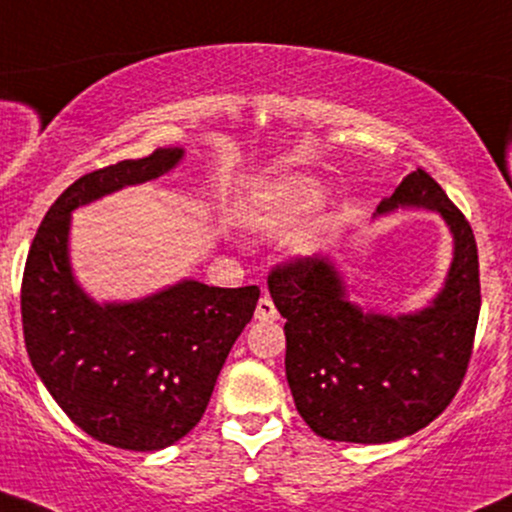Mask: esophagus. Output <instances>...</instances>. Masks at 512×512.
Here are the masks:
<instances>
[{"instance_id": "obj_1", "label": "esophagus", "mask_w": 512, "mask_h": 512, "mask_svg": "<svg viewBox=\"0 0 512 512\" xmlns=\"http://www.w3.org/2000/svg\"><path fill=\"white\" fill-rule=\"evenodd\" d=\"M256 320H261V323H273V320H277V308L268 294L261 296V301H258Z\"/></svg>"}]
</instances>
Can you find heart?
I'll return each instance as SVG.
<instances>
[{
    "mask_svg": "<svg viewBox=\"0 0 512 512\" xmlns=\"http://www.w3.org/2000/svg\"><path fill=\"white\" fill-rule=\"evenodd\" d=\"M325 197L323 182L306 173H285L263 180L239 208L244 225L263 235H280L299 225Z\"/></svg>",
    "mask_w": 512,
    "mask_h": 512,
    "instance_id": "heart-1",
    "label": "heart"
}]
</instances>
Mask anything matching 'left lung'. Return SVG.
Listing matches in <instances>:
<instances>
[{"label": "left lung", "mask_w": 512, "mask_h": 512, "mask_svg": "<svg viewBox=\"0 0 512 512\" xmlns=\"http://www.w3.org/2000/svg\"><path fill=\"white\" fill-rule=\"evenodd\" d=\"M399 208L439 213L453 237L444 285L427 306L380 313L349 299L330 256L275 268L268 292L285 323V370L296 410L323 439L387 444L444 413L463 382L479 318L472 227L425 170L408 173L375 218Z\"/></svg>", "instance_id": "left-lung-1"}]
</instances>
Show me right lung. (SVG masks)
I'll use <instances>...</instances> for the list:
<instances>
[{"label":"right lung","instance_id":"add662e5","mask_svg":"<svg viewBox=\"0 0 512 512\" xmlns=\"http://www.w3.org/2000/svg\"><path fill=\"white\" fill-rule=\"evenodd\" d=\"M182 159V147H163L82 175L47 211L25 261L30 363L63 413L116 449H166L197 425L261 296L258 287H208L185 277L142 299L97 301L75 280V208L161 178Z\"/></svg>","mask_w":512,"mask_h":512}]
</instances>
